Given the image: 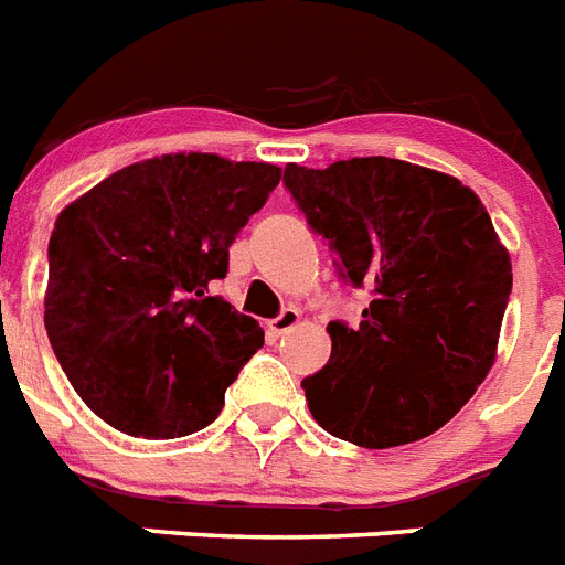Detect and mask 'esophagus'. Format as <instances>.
Segmentation results:
<instances>
[{"label":"esophagus","instance_id":"34e87169","mask_svg":"<svg viewBox=\"0 0 565 565\" xmlns=\"http://www.w3.org/2000/svg\"><path fill=\"white\" fill-rule=\"evenodd\" d=\"M297 326H300V311H297V308H286L277 320L268 322V331H271L274 337H282L288 334V331L297 329Z\"/></svg>","mask_w":565,"mask_h":565}]
</instances>
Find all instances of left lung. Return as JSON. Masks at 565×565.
<instances>
[{"label":"left lung","mask_w":565,"mask_h":565,"mask_svg":"<svg viewBox=\"0 0 565 565\" xmlns=\"http://www.w3.org/2000/svg\"><path fill=\"white\" fill-rule=\"evenodd\" d=\"M286 188L369 288L360 329L329 322L331 360L302 380L315 420L363 448L446 426L498 360L512 257L480 196L457 177L388 157L286 166Z\"/></svg>","instance_id":"8db88e82"}]
</instances>
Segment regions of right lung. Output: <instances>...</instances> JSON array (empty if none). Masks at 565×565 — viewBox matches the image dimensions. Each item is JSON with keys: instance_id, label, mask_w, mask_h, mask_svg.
Here are the masks:
<instances>
[{"instance_id": "right-lung-1", "label": "right lung", "mask_w": 565, "mask_h": 565, "mask_svg": "<svg viewBox=\"0 0 565 565\" xmlns=\"http://www.w3.org/2000/svg\"><path fill=\"white\" fill-rule=\"evenodd\" d=\"M282 168L162 153L67 202L47 245L45 329L74 392L131 437H185L223 412L265 334L209 286Z\"/></svg>"}]
</instances>
